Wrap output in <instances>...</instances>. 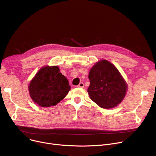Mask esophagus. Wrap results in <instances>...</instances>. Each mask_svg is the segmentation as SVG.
I'll list each match as a JSON object with an SVG mask.
<instances>
[{
    "mask_svg": "<svg viewBox=\"0 0 156 156\" xmlns=\"http://www.w3.org/2000/svg\"><path fill=\"white\" fill-rule=\"evenodd\" d=\"M77 87L82 88V87H84V83H83V82H80V83L77 85Z\"/></svg>",
    "mask_w": 156,
    "mask_h": 156,
    "instance_id": "obj_1",
    "label": "esophagus"
}]
</instances>
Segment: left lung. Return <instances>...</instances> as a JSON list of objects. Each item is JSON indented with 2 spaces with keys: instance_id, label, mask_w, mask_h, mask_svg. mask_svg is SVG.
I'll use <instances>...</instances> for the list:
<instances>
[{
  "instance_id": "8db88e82",
  "label": "left lung",
  "mask_w": 156,
  "mask_h": 156,
  "mask_svg": "<svg viewBox=\"0 0 156 156\" xmlns=\"http://www.w3.org/2000/svg\"><path fill=\"white\" fill-rule=\"evenodd\" d=\"M87 89L90 98L103 108H112L122 101L127 84L117 68L107 60L97 62L90 69Z\"/></svg>"
}]
</instances>
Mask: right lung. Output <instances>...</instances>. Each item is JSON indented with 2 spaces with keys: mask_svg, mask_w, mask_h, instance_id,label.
<instances>
[{
  "mask_svg": "<svg viewBox=\"0 0 156 156\" xmlns=\"http://www.w3.org/2000/svg\"><path fill=\"white\" fill-rule=\"evenodd\" d=\"M58 66H44L40 69L28 85L33 101L42 107L55 106L71 89L67 79Z\"/></svg>",
  "mask_w": 156,
  "mask_h": 156,
  "instance_id": "1",
  "label": "right lung"
}]
</instances>
